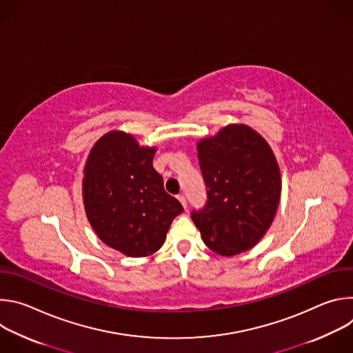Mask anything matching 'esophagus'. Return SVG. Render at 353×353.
Listing matches in <instances>:
<instances>
[{
    "label": "esophagus",
    "mask_w": 353,
    "mask_h": 353,
    "mask_svg": "<svg viewBox=\"0 0 353 353\" xmlns=\"http://www.w3.org/2000/svg\"><path fill=\"white\" fill-rule=\"evenodd\" d=\"M177 199L180 201L181 205L184 207V210H187V199H185V196H184V195H179V196H177Z\"/></svg>",
    "instance_id": "34e87169"
}]
</instances>
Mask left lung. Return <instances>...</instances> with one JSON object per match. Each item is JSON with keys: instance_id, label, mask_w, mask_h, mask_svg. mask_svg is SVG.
<instances>
[{"instance_id": "obj_1", "label": "left lung", "mask_w": 353, "mask_h": 353, "mask_svg": "<svg viewBox=\"0 0 353 353\" xmlns=\"http://www.w3.org/2000/svg\"><path fill=\"white\" fill-rule=\"evenodd\" d=\"M196 152L208 199L191 219L204 243L223 257L253 248L281 199V170L270 143L254 128L229 124L199 139Z\"/></svg>"}]
</instances>
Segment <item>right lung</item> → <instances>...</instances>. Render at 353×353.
<instances>
[{
  "mask_svg": "<svg viewBox=\"0 0 353 353\" xmlns=\"http://www.w3.org/2000/svg\"><path fill=\"white\" fill-rule=\"evenodd\" d=\"M155 152L157 146L113 130L94 142L83 168L86 218L100 240L127 257L157 253L183 212L154 169Z\"/></svg>",
  "mask_w": 353,
  "mask_h": 353,
  "instance_id": "add662e5",
  "label": "right lung"
}]
</instances>
